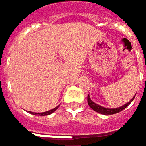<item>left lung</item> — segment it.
Wrapping results in <instances>:
<instances>
[{"label": "left lung", "instance_id": "left-lung-1", "mask_svg": "<svg viewBox=\"0 0 146 146\" xmlns=\"http://www.w3.org/2000/svg\"><path fill=\"white\" fill-rule=\"evenodd\" d=\"M135 97H133V99H131L130 101H129L128 103H126L125 105L120 106V107H118V108H114V109H109V108H106V107H103V106H100L99 105H97L96 103H95L94 101H92L91 99L90 98V96H87V102H88V105L90 106V107L93 110L98 112L100 114H102V115H114V114H116V113H119L120 111H122L125 108H126L130 103L132 102V100H134Z\"/></svg>", "mask_w": 146, "mask_h": 146}]
</instances>
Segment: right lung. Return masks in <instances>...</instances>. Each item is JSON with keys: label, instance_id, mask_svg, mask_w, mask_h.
I'll list each match as a JSON object with an SVG mask.
<instances>
[{"label": "right lung", "instance_id": "right-lung-1", "mask_svg": "<svg viewBox=\"0 0 146 146\" xmlns=\"http://www.w3.org/2000/svg\"><path fill=\"white\" fill-rule=\"evenodd\" d=\"M58 107H59V106H56V108H54V109L50 110H48V111H46V112H43V113H35V112H31V111H29L31 114H32V115H40V116H42V115H50V114H52L53 112H55L56 110L58 109Z\"/></svg>", "mask_w": 146, "mask_h": 146}]
</instances>
